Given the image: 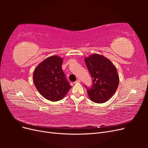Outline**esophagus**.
<instances>
[{
  "instance_id": "34e87169",
  "label": "esophagus",
  "mask_w": 148,
  "mask_h": 148,
  "mask_svg": "<svg viewBox=\"0 0 148 148\" xmlns=\"http://www.w3.org/2000/svg\"><path fill=\"white\" fill-rule=\"evenodd\" d=\"M80 82H81V81H80V79H77V81L75 82V83H80Z\"/></svg>"
}]
</instances>
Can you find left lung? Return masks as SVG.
I'll list each match as a JSON object with an SVG mask.
<instances>
[{
	"label": "left lung",
	"instance_id": "obj_1",
	"mask_svg": "<svg viewBox=\"0 0 148 148\" xmlns=\"http://www.w3.org/2000/svg\"><path fill=\"white\" fill-rule=\"evenodd\" d=\"M92 78V86L86 88L89 99L96 103H104L112 96L117 89L119 77L115 66L107 58L93 53L84 59Z\"/></svg>",
	"mask_w": 148,
	"mask_h": 148
}]
</instances>
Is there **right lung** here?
Wrapping results in <instances>:
<instances>
[{"label": "right lung", "mask_w": 148, "mask_h": 148, "mask_svg": "<svg viewBox=\"0 0 148 148\" xmlns=\"http://www.w3.org/2000/svg\"><path fill=\"white\" fill-rule=\"evenodd\" d=\"M62 58L52 56L41 62L33 73V81L38 92L53 102L63 99L71 86L62 69Z\"/></svg>", "instance_id": "1"}]
</instances>
